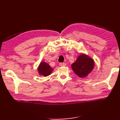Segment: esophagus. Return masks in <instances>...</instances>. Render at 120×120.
<instances>
[{
	"label": "esophagus",
	"mask_w": 120,
	"mask_h": 120,
	"mask_svg": "<svg viewBox=\"0 0 120 120\" xmlns=\"http://www.w3.org/2000/svg\"><path fill=\"white\" fill-rule=\"evenodd\" d=\"M66 65V63H60L59 64V66H61V67H62V66H65Z\"/></svg>",
	"instance_id": "1"
}]
</instances>
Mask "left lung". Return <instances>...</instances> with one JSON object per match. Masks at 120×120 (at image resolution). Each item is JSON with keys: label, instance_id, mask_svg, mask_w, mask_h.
<instances>
[{"label": "left lung", "instance_id": "8db88e82", "mask_svg": "<svg viewBox=\"0 0 120 120\" xmlns=\"http://www.w3.org/2000/svg\"><path fill=\"white\" fill-rule=\"evenodd\" d=\"M94 66V61L84 54L79 56L76 62L71 65L72 70L75 74L81 78L87 76L92 71Z\"/></svg>", "mask_w": 120, "mask_h": 120}]
</instances>
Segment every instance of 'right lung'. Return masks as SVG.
Returning a JSON list of instances; mask_svg holds the SVG:
<instances>
[{
    "label": "right lung",
    "mask_w": 120,
    "mask_h": 120,
    "mask_svg": "<svg viewBox=\"0 0 120 120\" xmlns=\"http://www.w3.org/2000/svg\"><path fill=\"white\" fill-rule=\"evenodd\" d=\"M53 70V69L48 64L44 62L41 63L38 68V71L39 74L44 76H48L50 75Z\"/></svg>",
    "instance_id": "add662e5"
}]
</instances>
